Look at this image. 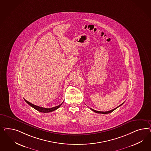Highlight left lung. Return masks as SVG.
Segmentation results:
<instances>
[{
    "label": "left lung",
    "instance_id": "obj_1",
    "mask_svg": "<svg viewBox=\"0 0 151 151\" xmlns=\"http://www.w3.org/2000/svg\"><path fill=\"white\" fill-rule=\"evenodd\" d=\"M124 103L123 104H122L121 105H120L118 107H117L116 108H115L114 109H113V110H110V111H106V112H101V111H96V110H93V109H91L90 108V109L92 111H93V112H96V113H97V114H110L111 112H113L114 110H116L117 108H118L120 106L122 105V104H124Z\"/></svg>",
    "mask_w": 151,
    "mask_h": 151
}]
</instances>
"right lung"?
<instances>
[{"label": "right lung", "instance_id": "add662e5", "mask_svg": "<svg viewBox=\"0 0 151 151\" xmlns=\"http://www.w3.org/2000/svg\"><path fill=\"white\" fill-rule=\"evenodd\" d=\"M24 100L25 101V102L27 103L29 105H30L31 107H32V108L35 109V110H37V111H39V112H43V113L50 112H52V111H55V110H57L60 107V106L61 105L63 104V102L62 104H61L59 106H55V107H52V108H49V109H47V108H44V107H40V106H37L35 105H34V104H32V103L29 102V101H27L25 100V99H24Z\"/></svg>", "mask_w": 151, "mask_h": 151}]
</instances>
